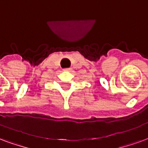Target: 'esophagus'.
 Segmentation results:
<instances>
[{
	"instance_id": "34e87169",
	"label": "esophagus",
	"mask_w": 148,
	"mask_h": 148,
	"mask_svg": "<svg viewBox=\"0 0 148 148\" xmlns=\"http://www.w3.org/2000/svg\"><path fill=\"white\" fill-rule=\"evenodd\" d=\"M71 70H72V69H71V68H66V69H64V71H71Z\"/></svg>"
}]
</instances>
